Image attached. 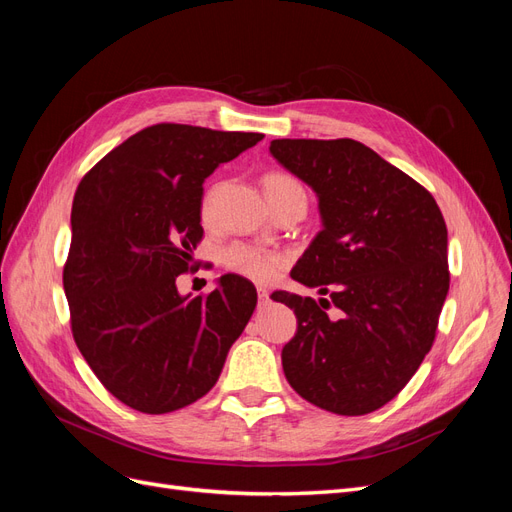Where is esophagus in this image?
<instances>
[{"label": "esophagus", "instance_id": "esophagus-1", "mask_svg": "<svg viewBox=\"0 0 512 512\" xmlns=\"http://www.w3.org/2000/svg\"><path fill=\"white\" fill-rule=\"evenodd\" d=\"M269 301H271V299H269V292H267L265 288H258V305H260V307H267Z\"/></svg>", "mask_w": 512, "mask_h": 512}]
</instances>
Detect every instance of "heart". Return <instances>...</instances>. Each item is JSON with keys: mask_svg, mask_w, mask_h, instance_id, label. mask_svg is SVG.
I'll use <instances>...</instances> for the list:
<instances>
[{"mask_svg": "<svg viewBox=\"0 0 512 512\" xmlns=\"http://www.w3.org/2000/svg\"><path fill=\"white\" fill-rule=\"evenodd\" d=\"M262 185H265V194L269 198L271 207L288 203V200H305L307 203V194L303 190V185L288 173H267L265 179H262ZM209 209H211V192L203 200V215H207ZM224 265L230 271L247 277V280L267 282L269 277L275 275L277 267L282 265V256L258 245L232 243L224 250Z\"/></svg>", "mask_w": 512, "mask_h": 512, "instance_id": "1", "label": "heart"}]
</instances>
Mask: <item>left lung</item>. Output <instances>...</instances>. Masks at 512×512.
I'll use <instances>...</instances> for the list:
<instances>
[{"instance_id": "obj_1", "label": "left lung", "mask_w": 512, "mask_h": 512, "mask_svg": "<svg viewBox=\"0 0 512 512\" xmlns=\"http://www.w3.org/2000/svg\"><path fill=\"white\" fill-rule=\"evenodd\" d=\"M271 156L318 196L322 230L290 271L316 303L286 290L297 333L282 350L290 386L342 416L382 408L436 339L448 294V235L433 196L352 138H277ZM335 304L339 319L326 309Z\"/></svg>"}]
</instances>
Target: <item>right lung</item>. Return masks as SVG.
<instances>
[{"instance_id": "1", "label": "right lung", "mask_w": 512, "mask_h": 512, "mask_svg": "<svg viewBox=\"0 0 512 512\" xmlns=\"http://www.w3.org/2000/svg\"><path fill=\"white\" fill-rule=\"evenodd\" d=\"M262 136L158 123L115 147L76 188L64 267L72 335L121 404L145 414L194 404L250 322L258 297L245 277L222 275L209 297L190 299L177 275L203 239L205 179Z\"/></svg>"}]
</instances>
